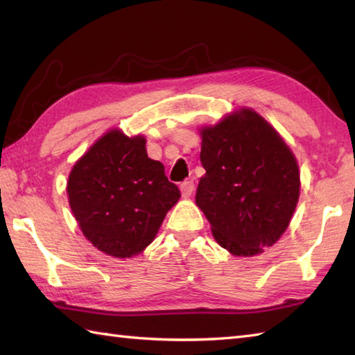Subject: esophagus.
<instances>
[{
  "mask_svg": "<svg viewBox=\"0 0 355 355\" xmlns=\"http://www.w3.org/2000/svg\"><path fill=\"white\" fill-rule=\"evenodd\" d=\"M193 189H195V184H193L192 180H186V182L180 184V191H182V195L184 198H189L192 192H193Z\"/></svg>",
  "mask_w": 355,
  "mask_h": 355,
  "instance_id": "esophagus-1",
  "label": "esophagus"
}]
</instances>
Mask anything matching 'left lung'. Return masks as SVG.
<instances>
[{
	"label": "left lung",
	"mask_w": 355,
	"mask_h": 355,
	"mask_svg": "<svg viewBox=\"0 0 355 355\" xmlns=\"http://www.w3.org/2000/svg\"><path fill=\"white\" fill-rule=\"evenodd\" d=\"M195 202L212 235L233 256H254L284 235L300 192L297 160L279 132L252 108L202 126Z\"/></svg>",
	"instance_id": "left-lung-1"
}]
</instances>
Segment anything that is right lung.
I'll use <instances>...</instances> for the list:
<instances>
[{
    "label": "right lung",
    "instance_id": "right-lung-1",
    "mask_svg": "<svg viewBox=\"0 0 355 355\" xmlns=\"http://www.w3.org/2000/svg\"><path fill=\"white\" fill-rule=\"evenodd\" d=\"M67 195L89 243L125 259L153 243L180 191L164 175V166L148 157L143 135L110 130L74 163Z\"/></svg>",
    "mask_w": 355,
    "mask_h": 355
}]
</instances>
